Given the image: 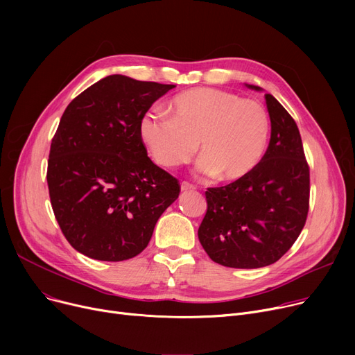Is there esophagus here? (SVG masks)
Listing matches in <instances>:
<instances>
[{
	"label": "esophagus",
	"mask_w": 355,
	"mask_h": 355,
	"mask_svg": "<svg viewBox=\"0 0 355 355\" xmlns=\"http://www.w3.org/2000/svg\"><path fill=\"white\" fill-rule=\"evenodd\" d=\"M193 190H196V187H194L193 184H190L187 181H182L181 182V191H193Z\"/></svg>",
	"instance_id": "esophagus-1"
}]
</instances>
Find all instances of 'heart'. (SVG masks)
I'll return each instance as SVG.
<instances>
[{
    "label": "heart",
    "mask_w": 355,
    "mask_h": 355,
    "mask_svg": "<svg viewBox=\"0 0 355 355\" xmlns=\"http://www.w3.org/2000/svg\"><path fill=\"white\" fill-rule=\"evenodd\" d=\"M168 109L171 116L151 109L139 119V137L159 165L189 162L200 145L197 173L236 181L262 161L270 122L259 102L214 87H194L175 95Z\"/></svg>",
    "instance_id": "obj_1"
}]
</instances>
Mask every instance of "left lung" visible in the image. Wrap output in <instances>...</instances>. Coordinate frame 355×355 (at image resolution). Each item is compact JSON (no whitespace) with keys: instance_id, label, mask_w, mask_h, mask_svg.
<instances>
[{"instance_id":"1","label":"left lung","mask_w":355,"mask_h":355,"mask_svg":"<svg viewBox=\"0 0 355 355\" xmlns=\"http://www.w3.org/2000/svg\"><path fill=\"white\" fill-rule=\"evenodd\" d=\"M265 99L270 141L262 161L249 175L206 191L198 239L213 262L227 268L275 263L295 243L308 216L309 168L300 129L272 95Z\"/></svg>"}]
</instances>
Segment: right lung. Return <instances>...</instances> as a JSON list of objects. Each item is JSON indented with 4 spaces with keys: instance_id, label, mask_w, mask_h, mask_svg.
<instances>
[{
    "instance_id": "right-lung-1",
    "label": "right lung",
    "mask_w": 355,
    "mask_h": 355,
    "mask_svg": "<svg viewBox=\"0 0 355 355\" xmlns=\"http://www.w3.org/2000/svg\"><path fill=\"white\" fill-rule=\"evenodd\" d=\"M174 85L106 76L66 107L47 168L51 207L82 254L121 262L139 254L178 181L148 158L139 119Z\"/></svg>"
}]
</instances>
